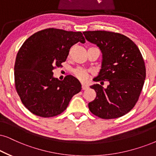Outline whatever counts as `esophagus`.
Segmentation results:
<instances>
[{
  "mask_svg": "<svg viewBox=\"0 0 156 156\" xmlns=\"http://www.w3.org/2000/svg\"><path fill=\"white\" fill-rule=\"evenodd\" d=\"M81 88H82V90H86V89H88V86H87V85L82 84Z\"/></svg>",
  "mask_w": 156,
  "mask_h": 156,
  "instance_id": "esophagus-1",
  "label": "esophagus"
}]
</instances>
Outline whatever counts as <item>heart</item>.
Listing matches in <instances>:
<instances>
[{"label":"heart","mask_w":156,"mask_h":156,"mask_svg":"<svg viewBox=\"0 0 156 156\" xmlns=\"http://www.w3.org/2000/svg\"><path fill=\"white\" fill-rule=\"evenodd\" d=\"M90 48H96V47H90ZM73 73L74 76H76L78 80H80V81H85V80L88 79L90 76L89 71L86 70V69L81 68H77L76 69H74Z\"/></svg>","instance_id":"heart-1"}]
</instances>
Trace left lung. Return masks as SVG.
Instances as JSON below:
<instances>
[{"instance_id": "left-lung-1", "label": "left lung", "mask_w": 156, "mask_h": 156, "mask_svg": "<svg viewBox=\"0 0 156 156\" xmlns=\"http://www.w3.org/2000/svg\"><path fill=\"white\" fill-rule=\"evenodd\" d=\"M83 33L88 41L99 47L103 54L101 69L94 79L101 85L90 86L96 96L88 103L90 112L104 119L122 117L133 109L145 82L146 70L140 51L129 37L119 33ZM104 81L109 83L106 89L102 86Z\"/></svg>"}]
</instances>
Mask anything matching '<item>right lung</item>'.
<instances>
[{
  "instance_id": "add662e5",
  "label": "right lung",
  "mask_w": 156,
  "mask_h": 156,
  "mask_svg": "<svg viewBox=\"0 0 156 156\" xmlns=\"http://www.w3.org/2000/svg\"><path fill=\"white\" fill-rule=\"evenodd\" d=\"M85 42L80 31L55 28L43 29L29 37L19 49L14 66L15 87L29 112L41 117L59 115L68 107L81 85L68 75L53 78V70L66 62L70 47Z\"/></svg>"
}]
</instances>
